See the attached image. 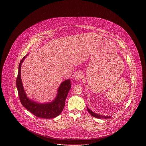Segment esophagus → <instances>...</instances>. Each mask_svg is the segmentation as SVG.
I'll use <instances>...</instances> for the list:
<instances>
[{
	"label": "esophagus",
	"mask_w": 146,
	"mask_h": 146,
	"mask_svg": "<svg viewBox=\"0 0 146 146\" xmlns=\"http://www.w3.org/2000/svg\"><path fill=\"white\" fill-rule=\"evenodd\" d=\"M83 77V75L82 73L81 72H79L78 73H77V74L76 76V80H79L80 79H82Z\"/></svg>",
	"instance_id": "1"
}]
</instances>
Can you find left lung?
<instances>
[{"label": "left lung", "instance_id": "1", "mask_svg": "<svg viewBox=\"0 0 146 146\" xmlns=\"http://www.w3.org/2000/svg\"><path fill=\"white\" fill-rule=\"evenodd\" d=\"M86 108H87V110H88V111H89V113L92 116L94 117L95 118H99V119H102V118L108 119V118H111L110 116H109V117L106 116H106H104V115H100V114H97V113H95L93 112L92 111H91L90 109H89V108H88V107H86Z\"/></svg>", "mask_w": 146, "mask_h": 146}]
</instances>
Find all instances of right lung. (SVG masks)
<instances>
[{
    "label": "right lung",
    "mask_w": 146,
    "mask_h": 146,
    "mask_svg": "<svg viewBox=\"0 0 146 146\" xmlns=\"http://www.w3.org/2000/svg\"><path fill=\"white\" fill-rule=\"evenodd\" d=\"M26 57V56H24L20 63L16 79V86L21 104L36 117L44 119L55 118L61 114L64 108L66 99L71 88L70 80L68 79L61 84L57 90V96L52 102L49 104H39L31 101L27 97L21 81V64Z\"/></svg>",
    "instance_id": "obj_1"
}]
</instances>
